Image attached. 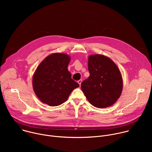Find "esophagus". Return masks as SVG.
<instances>
[{
  "label": "esophagus",
  "instance_id": "esophagus-1",
  "mask_svg": "<svg viewBox=\"0 0 152 152\" xmlns=\"http://www.w3.org/2000/svg\"><path fill=\"white\" fill-rule=\"evenodd\" d=\"M77 82H78V83L79 84V85L80 86V85H81V83H82V80L81 79H80V80H79L78 81H77Z\"/></svg>",
  "mask_w": 152,
  "mask_h": 152
}]
</instances>
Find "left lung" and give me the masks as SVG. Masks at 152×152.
Instances as JSON below:
<instances>
[{
  "label": "left lung",
  "mask_w": 152,
  "mask_h": 152,
  "mask_svg": "<svg viewBox=\"0 0 152 152\" xmlns=\"http://www.w3.org/2000/svg\"><path fill=\"white\" fill-rule=\"evenodd\" d=\"M90 76L81 83V89L88 102L99 108L109 107L120 97L123 82L120 71L109 57L100 54L90 55Z\"/></svg>",
  "instance_id": "1"
}]
</instances>
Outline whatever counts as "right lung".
<instances>
[{
    "instance_id": "right-lung-1",
    "label": "right lung",
    "mask_w": 152,
    "mask_h": 152,
    "mask_svg": "<svg viewBox=\"0 0 152 152\" xmlns=\"http://www.w3.org/2000/svg\"><path fill=\"white\" fill-rule=\"evenodd\" d=\"M70 56L63 53L49 55L38 65L32 77V86L37 97L51 106L66 102L79 85L72 79L67 67Z\"/></svg>"
}]
</instances>
